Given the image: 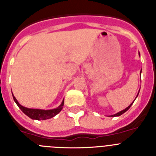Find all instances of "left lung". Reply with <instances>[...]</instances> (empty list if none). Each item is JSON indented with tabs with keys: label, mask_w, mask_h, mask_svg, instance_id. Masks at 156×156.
Wrapping results in <instances>:
<instances>
[{
	"label": "left lung",
	"mask_w": 156,
	"mask_h": 156,
	"mask_svg": "<svg viewBox=\"0 0 156 156\" xmlns=\"http://www.w3.org/2000/svg\"><path fill=\"white\" fill-rule=\"evenodd\" d=\"M139 55H140V54H139ZM140 73H141V71H140ZM139 91H140V90H139ZM138 94H139V93H138ZM137 95H138V94H137ZM134 101H135V100H134ZM133 103H132V104H133ZM132 104H130V105H129L128 106L127 108H125V109H123V110H122V111L119 112H118V113L115 114V115H110V116H112V117H114V116H119V115H122V114H123V113H124V112H126L127 111V110L129 109V108H130V106L132 105Z\"/></svg>",
	"instance_id": "1"
}]
</instances>
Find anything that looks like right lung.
Instances as JSON below:
<instances>
[{
    "instance_id": "add662e5",
    "label": "right lung",
    "mask_w": 156,
    "mask_h": 156,
    "mask_svg": "<svg viewBox=\"0 0 156 156\" xmlns=\"http://www.w3.org/2000/svg\"><path fill=\"white\" fill-rule=\"evenodd\" d=\"M13 99L14 101H16V104H17V105L19 107V108H20L27 116H29L30 118H31V119H37V120H44V119H51V118L54 117L55 115H56L58 113H59V112H61V110L62 109L63 105H64V101H63L62 102V104L60 105V106L58 107L57 108H55V109H35V108H25V107L22 106L18 102V101L16 100V98L14 97V96Z\"/></svg>"
}]
</instances>
